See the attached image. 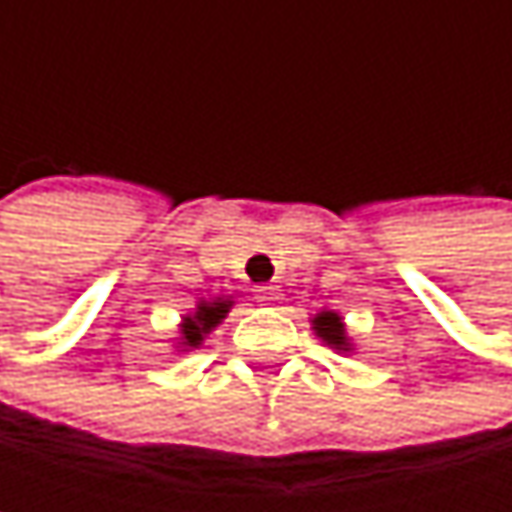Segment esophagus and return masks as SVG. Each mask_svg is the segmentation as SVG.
Wrapping results in <instances>:
<instances>
[{
	"instance_id": "34e87169",
	"label": "esophagus",
	"mask_w": 512,
	"mask_h": 512,
	"mask_svg": "<svg viewBox=\"0 0 512 512\" xmlns=\"http://www.w3.org/2000/svg\"><path fill=\"white\" fill-rule=\"evenodd\" d=\"M257 293H260V296H257V302H260V305H269V308H272V305L278 302V293H275V287H260Z\"/></svg>"
}]
</instances>
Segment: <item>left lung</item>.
Here are the masks:
<instances>
[{
    "mask_svg": "<svg viewBox=\"0 0 512 512\" xmlns=\"http://www.w3.org/2000/svg\"><path fill=\"white\" fill-rule=\"evenodd\" d=\"M311 329H314V335H317L329 350H335V353H341V356H350V353L356 350V344H353V338H350V332H347V323H344L341 311L323 308V311L311 314Z\"/></svg>",
    "mask_w": 512,
    "mask_h": 512,
    "instance_id": "obj_1",
    "label": "left lung"
}]
</instances>
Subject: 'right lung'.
<instances>
[{
	"label": "right lung",
	"mask_w": 512,
	"mask_h": 512,
	"mask_svg": "<svg viewBox=\"0 0 512 512\" xmlns=\"http://www.w3.org/2000/svg\"><path fill=\"white\" fill-rule=\"evenodd\" d=\"M234 296H213V299H198L195 308H189L180 323H177V338H174V353H192L201 350L207 335L219 329V323L231 314Z\"/></svg>",
	"instance_id": "add662e5"
}]
</instances>
